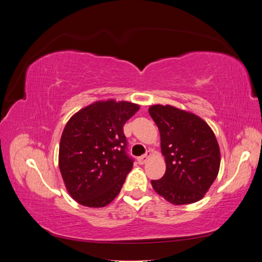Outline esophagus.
<instances>
[{"label": "esophagus", "instance_id": "1", "mask_svg": "<svg viewBox=\"0 0 262 262\" xmlns=\"http://www.w3.org/2000/svg\"><path fill=\"white\" fill-rule=\"evenodd\" d=\"M150 156V152L149 150H147V152L144 154V155H142V156H140V157H138V162H139V164H144L146 161H147V158Z\"/></svg>", "mask_w": 262, "mask_h": 262}]
</instances>
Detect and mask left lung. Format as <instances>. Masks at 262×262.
<instances>
[{
  "mask_svg": "<svg viewBox=\"0 0 262 262\" xmlns=\"http://www.w3.org/2000/svg\"><path fill=\"white\" fill-rule=\"evenodd\" d=\"M161 134L166 171L152 180L153 189L172 204H189L202 199L220 169L217 141L200 117L169 105L148 109Z\"/></svg>",
  "mask_w": 262,
  "mask_h": 262,
  "instance_id": "obj_1",
  "label": "left lung"
}]
</instances>
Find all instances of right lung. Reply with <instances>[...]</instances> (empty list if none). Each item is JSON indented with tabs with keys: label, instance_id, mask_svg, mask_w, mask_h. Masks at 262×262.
Masks as SVG:
<instances>
[{
	"label": "right lung",
	"instance_id": "1",
	"mask_svg": "<svg viewBox=\"0 0 262 262\" xmlns=\"http://www.w3.org/2000/svg\"><path fill=\"white\" fill-rule=\"evenodd\" d=\"M128 101H97L83 108L63 130L59 168L69 193L90 208H102L120 192L134 160L123 125L139 110Z\"/></svg>",
	"mask_w": 262,
	"mask_h": 262
}]
</instances>
